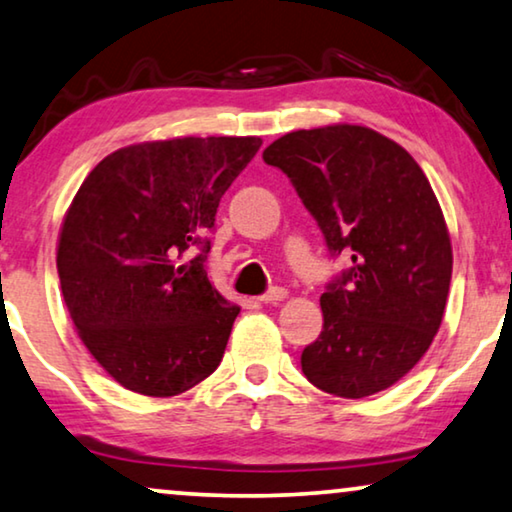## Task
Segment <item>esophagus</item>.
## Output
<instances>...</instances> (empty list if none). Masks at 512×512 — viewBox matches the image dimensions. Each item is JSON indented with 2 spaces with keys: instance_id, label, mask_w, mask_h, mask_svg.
<instances>
[{
  "instance_id": "1",
  "label": "esophagus",
  "mask_w": 512,
  "mask_h": 512,
  "mask_svg": "<svg viewBox=\"0 0 512 512\" xmlns=\"http://www.w3.org/2000/svg\"><path fill=\"white\" fill-rule=\"evenodd\" d=\"M285 297V287H271V290H266L262 297H257V301H262V304H278V301H283Z\"/></svg>"
}]
</instances>
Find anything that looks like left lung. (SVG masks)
Here are the masks:
<instances>
[{"mask_svg":"<svg viewBox=\"0 0 512 512\" xmlns=\"http://www.w3.org/2000/svg\"><path fill=\"white\" fill-rule=\"evenodd\" d=\"M262 157L290 178L329 255L350 257L320 297L325 322L301 371L343 399L387 390L429 350L450 290V234L427 176L399 143L359 125L299 129Z\"/></svg>","mask_w":512,"mask_h":512,"instance_id":"obj_1","label":"left lung"}]
</instances>
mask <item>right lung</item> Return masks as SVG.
Segmentation results:
<instances>
[{"label": "right lung", "mask_w": 512, "mask_h": 512, "mask_svg": "<svg viewBox=\"0 0 512 512\" xmlns=\"http://www.w3.org/2000/svg\"><path fill=\"white\" fill-rule=\"evenodd\" d=\"M257 136H185L104 157L64 215L57 273L78 336L113 380L174 397L211 376L241 308L206 276L222 194Z\"/></svg>", "instance_id": "add662e5"}]
</instances>
